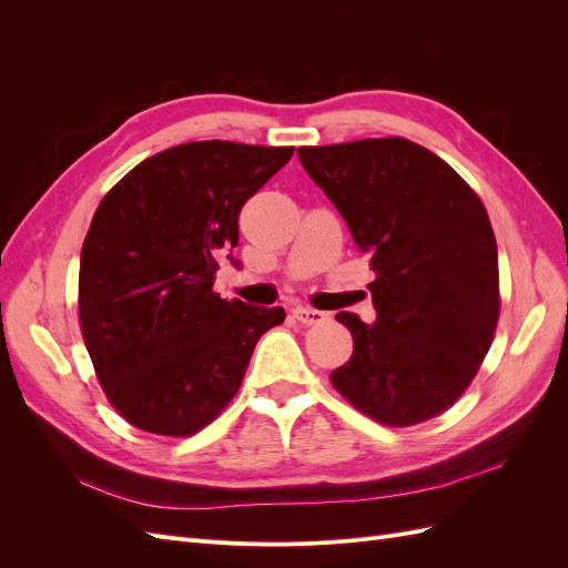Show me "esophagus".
Wrapping results in <instances>:
<instances>
[{"mask_svg":"<svg viewBox=\"0 0 568 568\" xmlns=\"http://www.w3.org/2000/svg\"><path fill=\"white\" fill-rule=\"evenodd\" d=\"M294 317H296L301 324H305V326H313V324H322V322L326 320V313L315 311V307H303V305H298V307H294Z\"/></svg>","mask_w":568,"mask_h":568,"instance_id":"1","label":"esophagus"}]
</instances>
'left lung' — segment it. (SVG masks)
Wrapping results in <instances>:
<instances>
[{
    "mask_svg": "<svg viewBox=\"0 0 568 568\" xmlns=\"http://www.w3.org/2000/svg\"><path fill=\"white\" fill-rule=\"evenodd\" d=\"M298 159L376 272V322L336 315L353 355L332 372L334 388L386 426L443 415L474 382L500 317L486 205L448 163L405 136L301 146Z\"/></svg>",
    "mask_w": 568,
    "mask_h": 568,
    "instance_id": "8db88e82",
    "label": "left lung"
}]
</instances>
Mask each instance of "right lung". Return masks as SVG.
<instances>
[{
	"mask_svg": "<svg viewBox=\"0 0 568 568\" xmlns=\"http://www.w3.org/2000/svg\"><path fill=\"white\" fill-rule=\"evenodd\" d=\"M294 146L189 142L134 165L101 199L80 253L78 315L109 403L146 434L186 438L230 405L284 307L213 291L239 211Z\"/></svg>",
	"mask_w": 568,
	"mask_h": 568,
	"instance_id": "1",
	"label": "right lung"
}]
</instances>
